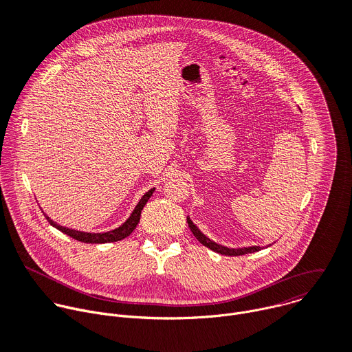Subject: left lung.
<instances>
[{
  "label": "left lung",
  "instance_id": "obj_1",
  "mask_svg": "<svg viewBox=\"0 0 352 352\" xmlns=\"http://www.w3.org/2000/svg\"><path fill=\"white\" fill-rule=\"evenodd\" d=\"M186 221H188V226L192 231V234L196 236V239L208 246L209 249L214 250V252L217 254H221V255H226V256H239V255H245V254H252V252H258V250H261L262 248L261 246H248V248H238V249H234V248H227V246H223V245H219L216 242H213L212 239H209L205 234L200 232V230L192 223V220L189 217H186Z\"/></svg>",
  "mask_w": 352,
  "mask_h": 352
}]
</instances>
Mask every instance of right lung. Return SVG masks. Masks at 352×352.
<instances>
[{"label":"right lung","mask_w":352,"mask_h":352,"mask_svg":"<svg viewBox=\"0 0 352 352\" xmlns=\"http://www.w3.org/2000/svg\"><path fill=\"white\" fill-rule=\"evenodd\" d=\"M155 192V188L150 189L148 192H146L142 199L139 200V204L136 205V208L133 209L132 214L129 216V219L122 224L118 228L113 230V231H107V232H83V231H76V230H72V228H67V227H63V226H58L57 223H54L52 219H50L48 216H45V219L48 220V223L52 224L53 227H56L57 230H60L61 232L69 235L71 238L76 239V241H80V242H86V243H107V242H117V241H121L124 238H126L138 226L139 220H140V213H142V209L144 208V205L147 204V200L150 199V196L153 195Z\"/></svg>","instance_id":"obj_1"}]
</instances>
